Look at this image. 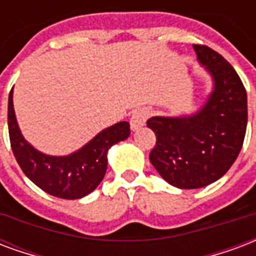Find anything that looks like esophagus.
Here are the masks:
<instances>
[{
    "label": "esophagus",
    "instance_id": "1",
    "mask_svg": "<svg viewBox=\"0 0 256 256\" xmlns=\"http://www.w3.org/2000/svg\"><path fill=\"white\" fill-rule=\"evenodd\" d=\"M148 118V112L146 109H139V110H135L132 113V116L130 118V130H136L142 128V126L146 124V121Z\"/></svg>",
    "mask_w": 256,
    "mask_h": 256
}]
</instances>
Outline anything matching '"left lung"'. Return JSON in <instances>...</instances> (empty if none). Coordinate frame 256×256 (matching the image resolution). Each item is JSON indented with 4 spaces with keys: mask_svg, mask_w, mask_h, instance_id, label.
I'll return each mask as SVG.
<instances>
[{
    "mask_svg": "<svg viewBox=\"0 0 256 256\" xmlns=\"http://www.w3.org/2000/svg\"><path fill=\"white\" fill-rule=\"evenodd\" d=\"M193 48L212 76L208 100L190 116L147 121L156 136L150 160L163 180L180 189H198L220 180L239 155L247 128V93L235 68L212 48Z\"/></svg>",
    "mask_w": 256,
    "mask_h": 256,
    "instance_id": "obj_1",
    "label": "left lung"
}]
</instances>
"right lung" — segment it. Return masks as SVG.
I'll return each mask as SVG.
<instances>
[{"instance_id": "1", "label": "right lung", "mask_w": 256, "mask_h": 256, "mask_svg": "<svg viewBox=\"0 0 256 256\" xmlns=\"http://www.w3.org/2000/svg\"><path fill=\"white\" fill-rule=\"evenodd\" d=\"M8 126L12 151L24 174L46 193L64 200L82 198L92 193L106 172L109 148L130 134V122L120 121L101 130L76 152L66 156L46 155L21 135L13 109V89L8 101Z\"/></svg>"}]
</instances>
